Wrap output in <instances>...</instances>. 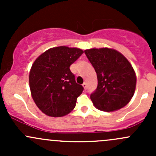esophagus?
Returning a JSON list of instances; mask_svg holds the SVG:
<instances>
[{"mask_svg":"<svg viewBox=\"0 0 156 156\" xmlns=\"http://www.w3.org/2000/svg\"><path fill=\"white\" fill-rule=\"evenodd\" d=\"M82 85H83V87H84V89H85V90L87 89V83H85V82H84V84H82Z\"/></svg>","mask_w":156,"mask_h":156,"instance_id":"34e87169","label":"esophagus"}]
</instances>
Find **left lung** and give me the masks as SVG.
Masks as SVG:
<instances>
[{
    "instance_id": "8db88e82",
    "label": "left lung",
    "mask_w": 156,
    "mask_h": 156,
    "mask_svg": "<svg viewBox=\"0 0 156 156\" xmlns=\"http://www.w3.org/2000/svg\"><path fill=\"white\" fill-rule=\"evenodd\" d=\"M97 73V89L90 94L98 109L112 112L126 106L133 96L136 78L128 60L117 50L109 48L84 50Z\"/></svg>"
}]
</instances>
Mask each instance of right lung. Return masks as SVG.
I'll return each mask as SVG.
<instances>
[{
	"instance_id": "add662e5",
	"label": "right lung",
	"mask_w": 156,
	"mask_h": 156,
	"mask_svg": "<svg viewBox=\"0 0 156 156\" xmlns=\"http://www.w3.org/2000/svg\"><path fill=\"white\" fill-rule=\"evenodd\" d=\"M83 53L78 48L57 47L45 51L33 63L29 74L31 96L47 115L61 117L75 108L84 87L77 84L69 67Z\"/></svg>"
}]
</instances>
